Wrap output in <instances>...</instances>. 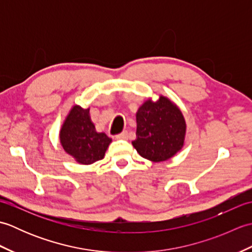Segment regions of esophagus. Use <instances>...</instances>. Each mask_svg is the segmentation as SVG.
Here are the masks:
<instances>
[{"instance_id": "obj_1", "label": "esophagus", "mask_w": 252, "mask_h": 252, "mask_svg": "<svg viewBox=\"0 0 252 252\" xmlns=\"http://www.w3.org/2000/svg\"><path fill=\"white\" fill-rule=\"evenodd\" d=\"M117 140H126L127 138V132L126 131H123L122 133H120V134H118L116 136Z\"/></svg>"}]
</instances>
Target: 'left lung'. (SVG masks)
I'll list each match as a JSON object with an SVG mask.
<instances>
[{"mask_svg":"<svg viewBox=\"0 0 252 252\" xmlns=\"http://www.w3.org/2000/svg\"><path fill=\"white\" fill-rule=\"evenodd\" d=\"M186 121L179 106L167 96L146 99L136 111V138L132 145L152 162L174 157L184 146Z\"/></svg>","mask_w":252,"mask_h":252,"instance_id":"1","label":"left lung"}]
</instances>
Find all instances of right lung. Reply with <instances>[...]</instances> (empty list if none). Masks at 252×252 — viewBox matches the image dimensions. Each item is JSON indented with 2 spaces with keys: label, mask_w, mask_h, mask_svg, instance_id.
<instances>
[{
  "label": "right lung",
  "mask_w": 252,
  "mask_h": 252,
  "mask_svg": "<svg viewBox=\"0 0 252 252\" xmlns=\"http://www.w3.org/2000/svg\"><path fill=\"white\" fill-rule=\"evenodd\" d=\"M60 142L69 156L80 164H92L103 159L112 140L97 132L87 109L73 105L60 130Z\"/></svg>",
  "instance_id": "obj_1"
}]
</instances>
